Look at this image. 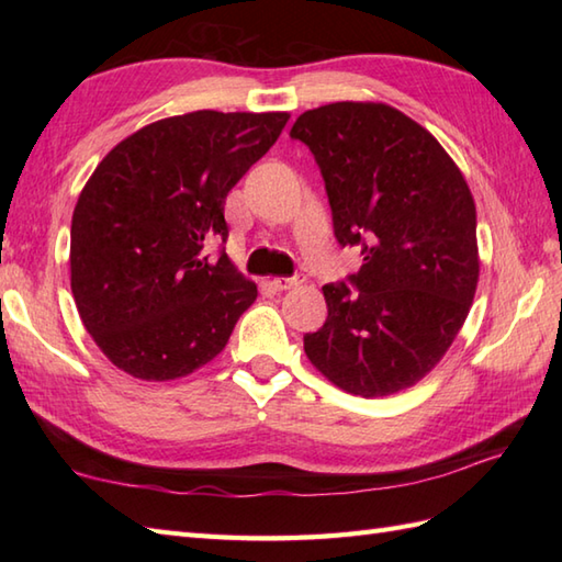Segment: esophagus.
Here are the masks:
<instances>
[{
    "instance_id": "esophagus-1",
    "label": "esophagus",
    "mask_w": 562,
    "mask_h": 562,
    "mask_svg": "<svg viewBox=\"0 0 562 562\" xmlns=\"http://www.w3.org/2000/svg\"><path fill=\"white\" fill-rule=\"evenodd\" d=\"M306 278H304V274L302 272H294L292 274V278H274L272 280V288L274 290H292V288H296V284H302Z\"/></svg>"
}]
</instances>
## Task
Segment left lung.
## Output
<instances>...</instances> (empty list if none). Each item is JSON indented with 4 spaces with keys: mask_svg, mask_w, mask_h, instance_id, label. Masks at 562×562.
Masks as SVG:
<instances>
[{
    "mask_svg": "<svg viewBox=\"0 0 562 562\" xmlns=\"http://www.w3.org/2000/svg\"><path fill=\"white\" fill-rule=\"evenodd\" d=\"M324 176L338 244L362 266L324 284L328 318L304 336L321 374L355 396L413 386L457 338L479 284L475 205L457 164L384 103H328L290 130Z\"/></svg>",
    "mask_w": 562,
    "mask_h": 562,
    "instance_id": "obj_1",
    "label": "left lung"
}]
</instances>
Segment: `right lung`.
<instances>
[{
    "mask_svg": "<svg viewBox=\"0 0 562 562\" xmlns=\"http://www.w3.org/2000/svg\"><path fill=\"white\" fill-rule=\"evenodd\" d=\"M288 121L220 111L166 117L97 166L71 214V294L117 369L169 381L224 350L258 296L224 254V202ZM220 240L210 259L206 246Z\"/></svg>",
    "mask_w": 562,
    "mask_h": 562,
    "instance_id": "obj_1",
    "label": "right lung"
}]
</instances>
